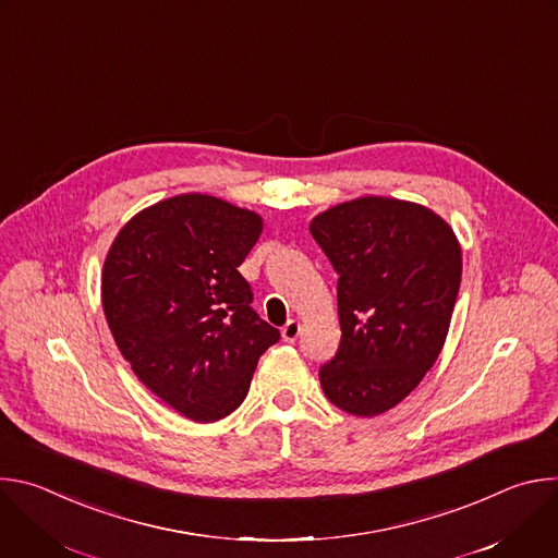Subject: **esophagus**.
I'll return each instance as SVG.
<instances>
[{
    "label": "esophagus",
    "instance_id": "1",
    "mask_svg": "<svg viewBox=\"0 0 558 558\" xmlns=\"http://www.w3.org/2000/svg\"><path fill=\"white\" fill-rule=\"evenodd\" d=\"M300 336V323L298 320H289L284 327H282V340L284 342H295Z\"/></svg>",
    "mask_w": 558,
    "mask_h": 558
}]
</instances>
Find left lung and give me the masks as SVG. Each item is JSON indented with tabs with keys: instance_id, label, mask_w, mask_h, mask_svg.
I'll return each instance as SVG.
<instances>
[{
	"instance_id": "obj_1",
	"label": "left lung",
	"mask_w": 558,
	"mask_h": 558,
	"mask_svg": "<svg viewBox=\"0 0 558 558\" xmlns=\"http://www.w3.org/2000/svg\"><path fill=\"white\" fill-rule=\"evenodd\" d=\"M338 278L342 340L320 368L329 402L375 417L400 404L437 362L461 284V247L435 211L364 196L308 225Z\"/></svg>"
}]
</instances>
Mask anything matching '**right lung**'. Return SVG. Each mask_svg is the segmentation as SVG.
<instances>
[{"label": "right lung", "mask_w": 558, "mask_h": 558, "mask_svg": "<svg viewBox=\"0 0 558 558\" xmlns=\"http://www.w3.org/2000/svg\"><path fill=\"white\" fill-rule=\"evenodd\" d=\"M260 231L250 209L181 194L136 214L106 256L101 300L121 355L201 424L243 404L260 355L280 340L238 271Z\"/></svg>", "instance_id": "obj_1"}]
</instances>
